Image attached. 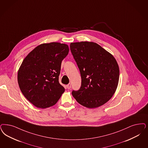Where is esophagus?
<instances>
[{
    "label": "esophagus",
    "mask_w": 148,
    "mask_h": 148,
    "mask_svg": "<svg viewBox=\"0 0 148 148\" xmlns=\"http://www.w3.org/2000/svg\"><path fill=\"white\" fill-rule=\"evenodd\" d=\"M66 88H67L68 89H70V88H71V83L68 84L66 85Z\"/></svg>",
    "instance_id": "1"
}]
</instances>
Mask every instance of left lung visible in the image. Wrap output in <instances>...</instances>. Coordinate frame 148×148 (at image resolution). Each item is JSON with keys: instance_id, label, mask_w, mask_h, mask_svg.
Instances as JSON below:
<instances>
[{"instance_id": "1", "label": "left lung", "mask_w": 148, "mask_h": 148, "mask_svg": "<svg viewBox=\"0 0 148 148\" xmlns=\"http://www.w3.org/2000/svg\"><path fill=\"white\" fill-rule=\"evenodd\" d=\"M71 53L80 72L81 87L71 93L82 106L95 108L112 97L119 80V68L115 58L97 43L72 42Z\"/></svg>"}]
</instances>
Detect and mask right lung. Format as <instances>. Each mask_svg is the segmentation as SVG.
<instances>
[{"mask_svg":"<svg viewBox=\"0 0 148 148\" xmlns=\"http://www.w3.org/2000/svg\"><path fill=\"white\" fill-rule=\"evenodd\" d=\"M68 52L64 44H42L22 62L17 74L18 85L24 96L36 107L55 105L64 92L58 79L62 61Z\"/></svg>","mask_w":148,"mask_h":148,"instance_id":"1","label":"right lung"}]
</instances>
